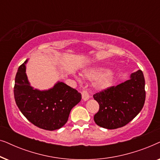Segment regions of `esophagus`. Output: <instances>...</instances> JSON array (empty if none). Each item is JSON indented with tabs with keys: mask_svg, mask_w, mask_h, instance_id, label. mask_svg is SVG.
Listing matches in <instances>:
<instances>
[{
	"mask_svg": "<svg viewBox=\"0 0 160 160\" xmlns=\"http://www.w3.org/2000/svg\"><path fill=\"white\" fill-rule=\"evenodd\" d=\"M82 99L84 100V101H86V100H89V95L88 92H87V90H83L82 92Z\"/></svg>",
	"mask_w": 160,
	"mask_h": 160,
	"instance_id": "1",
	"label": "esophagus"
}]
</instances>
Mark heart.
Here are the masks:
<instances>
[{
	"mask_svg": "<svg viewBox=\"0 0 160 160\" xmlns=\"http://www.w3.org/2000/svg\"><path fill=\"white\" fill-rule=\"evenodd\" d=\"M103 72L104 69L102 68H93L85 72L84 76L90 80H95L99 78L96 82V87L98 89H103L110 86L113 79L112 72L107 71L102 74Z\"/></svg>",
	"mask_w": 160,
	"mask_h": 160,
	"instance_id": "1",
	"label": "heart"
}]
</instances>
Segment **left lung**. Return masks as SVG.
<instances>
[{"label": "left lung", "mask_w": 160, "mask_h": 160, "mask_svg": "<svg viewBox=\"0 0 160 160\" xmlns=\"http://www.w3.org/2000/svg\"><path fill=\"white\" fill-rule=\"evenodd\" d=\"M100 108L94 116L98 126L113 130L125 126L143 108L146 99L145 79L141 70L117 86L108 87L93 95Z\"/></svg>", "instance_id": "8db88e82"}]
</instances>
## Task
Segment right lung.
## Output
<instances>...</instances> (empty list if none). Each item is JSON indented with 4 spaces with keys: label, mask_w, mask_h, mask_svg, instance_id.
Listing matches in <instances>:
<instances>
[{
    "label": "right lung",
    "mask_w": 160,
    "mask_h": 160,
    "mask_svg": "<svg viewBox=\"0 0 160 160\" xmlns=\"http://www.w3.org/2000/svg\"><path fill=\"white\" fill-rule=\"evenodd\" d=\"M19 67L14 88L17 106L34 125L47 130L60 129L66 123L71 109L81 101L82 95L76 89L63 82L53 88L40 91L30 85L25 64Z\"/></svg>",
    "instance_id": "add662e5"
}]
</instances>
